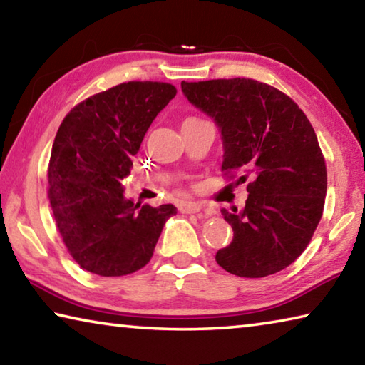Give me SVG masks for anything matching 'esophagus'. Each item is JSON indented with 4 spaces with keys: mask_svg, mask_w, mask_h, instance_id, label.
<instances>
[{
    "mask_svg": "<svg viewBox=\"0 0 365 365\" xmlns=\"http://www.w3.org/2000/svg\"><path fill=\"white\" fill-rule=\"evenodd\" d=\"M178 211L183 212V214H196V212H202V215H209L214 214V209L212 207H207L205 205H201V202H195V201H185L180 202V206H178Z\"/></svg>",
    "mask_w": 365,
    "mask_h": 365,
    "instance_id": "1",
    "label": "esophagus"
}]
</instances>
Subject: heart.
Here are the masks:
<instances>
[{"label":"heart","instance_id":"1","mask_svg":"<svg viewBox=\"0 0 365 365\" xmlns=\"http://www.w3.org/2000/svg\"><path fill=\"white\" fill-rule=\"evenodd\" d=\"M191 119H193V117H190V119H187V120H191Z\"/></svg>","mask_w":365,"mask_h":365}]
</instances>
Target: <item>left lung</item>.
Masks as SVG:
<instances>
[{
	"mask_svg": "<svg viewBox=\"0 0 365 365\" xmlns=\"http://www.w3.org/2000/svg\"><path fill=\"white\" fill-rule=\"evenodd\" d=\"M196 109L219 127L222 170L240 172L248 200L222 209L232 243L217 251L222 269L261 279L294 262L311 242L327 195V169L316 132L292 98L251 78L182 82Z\"/></svg>",
	"mask_w": 365,
	"mask_h": 365,
	"instance_id": "8db88e82",
	"label": "left lung"
}]
</instances>
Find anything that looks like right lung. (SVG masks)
I'll return each instance as SVG.
<instances>
[{
    "instance_id": "obj_1",
    "label": "right lung",
    "mask_w": 365,
    "mask_h": 365,
    "mask_svg": "<svg viewBox=\"0 0 365 365\" xmlns=\"http://www.w3.org/2000/svg\"><path fill=\"white\" fill-rule=\"evenodd\" d=\"M177 90L128 82L77 104L61 123L49 159L48 197L63 242L80 267L101 277L150 262L174 205H135L122 180L156 115Z\"/></svg>"
}]
</instances>
